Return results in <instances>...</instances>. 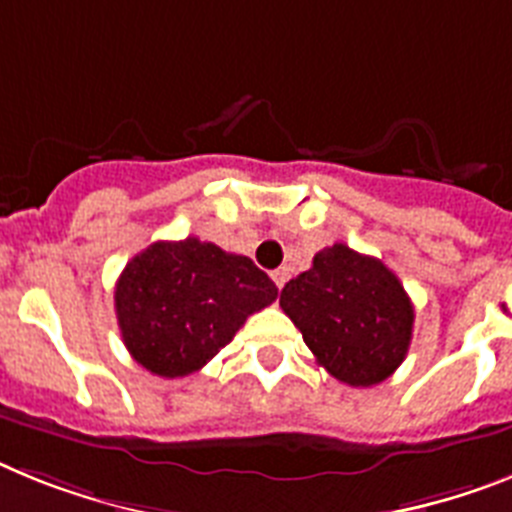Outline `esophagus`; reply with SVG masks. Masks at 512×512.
Here are the masks:
<instances>
[{
    "label": "esophagus",
    "mask_w": 512,
    "mask_h": 512,
    "mask_svg": "<svg viewBox=\"0 0 512 512\" xmlns=\"http://www.w3.org/2000/svg\"><path fill=\"white\" fill-rule=\"evenodd\" d=\"M272 279H274V285L282 290L287 279H290V269H287V266H279V269H274V272H272Z\"/></svg>",
    "instance_id": "obj_1"
}]
</instances>
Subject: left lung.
I'll return each mask as SVG.
<instances>
[{"instance_id":"obj_1","label":"left lung","mask_w":512,"mask_h":512,"mask_svg":"<svg viewBox=\"0 0 512 512\" xmlns=\"http://www.w3.org/2000/svg\"><path fill=\"white\" fill-rule=\"evenodd\" d=\"M279 305L318 365L347 386L383 383L409 352L414 305L399 277L344 243L318 251L308 272L287 282Z\"/></svg>"}]
</instances>
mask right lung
<instances>
[{
    "label": "right lung",
    "mask_w": 512,
    "mask_h": 512,
    "mask_svg": "<svg viewBox=\"0 0 512 512\" xmlns=\"http://www.w3.org/2000/svg\"><path fill=\"white\" fill-rule=\"evenodd\" d=\"M277 285L248 256L199 238L157 240L116 282V318L129 355L163 378L202 370Z\"/></svg>",
    "instance_id": "obj_1"
}]
</instances>
